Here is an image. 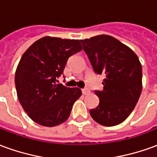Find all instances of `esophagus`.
Listing matches in <instances>:
<instances>
[{"label":"esophagus","instance_id":"obj_1","mask_svg":"<svg viewBox=\"0 0 157 157\" xmlns=\"http://www.w3.org/2000/svg\"><path fill=\"white\" fill-rule=\"evenodd\" d=\"M89 93H90V90H89V89H82V94H83V95H87Z\"/></svg>","mask_w":157,"mask_h":157}]
</instances>
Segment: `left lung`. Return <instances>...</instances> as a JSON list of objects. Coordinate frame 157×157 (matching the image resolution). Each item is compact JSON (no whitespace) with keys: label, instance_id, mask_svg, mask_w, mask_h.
Segmentation results:
<instances>
[{"label":"left lung","instance_id":"8db88e82","mask_svg":"<svg viewBox=\"0 0 157 157\" xmlns=\"http://www.w3.org/2000/svg\"><path fill=\"white\" fill-rule=\"evenodd\" d=\"M94 71L104 74L102 91H95L99 105L90 110L103 126L119 124L135 109L142 91V67L131 48L112 36L81 39Z\"/></svg>","mask_w":157,"mask_h":157}]
</instances>
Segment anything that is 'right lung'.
<instances>
[{
    "mask_svg": "<svg viewBox=\"0 0 157 157\" xmlns=\"http://www.w3.org/2000/svg\"><path fill=\"white\" fill-rule=\"evenodd\" d=\"M82 49L78 39L46 36L22 55L15 73L17 98L33 121L54 127L68 119L73 104L82 96L78 87L58 84L70 56Z\"/></svg>",
    "mask_w": 157,
    "mask_h": 157,
    "instance_id": "right-lung-1",
    "label": "right lung"
}]
</instances>
